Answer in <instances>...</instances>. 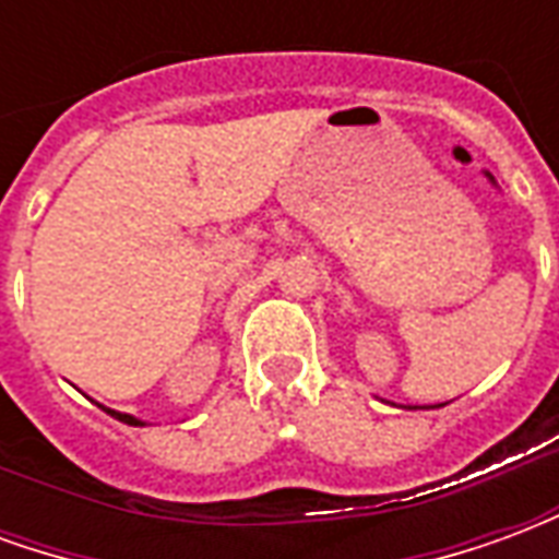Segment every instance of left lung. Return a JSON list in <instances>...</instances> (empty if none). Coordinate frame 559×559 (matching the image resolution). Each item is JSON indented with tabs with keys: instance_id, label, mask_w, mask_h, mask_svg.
<instances>
[{
	"instance_id": "obj_1",
	"label": "left lung",
	"mask_w": 559,
	"mask_h": 559,
	"mask_svg": "<svg viewBox=\"0 0 559 559\" xmlns=\"http://www.w3.org/2000/svg\"><path fill=\"white\" fill-rule=\"evenodd\" d=\"M437 407H443V404H437Z\"/></svg>"
}]
</instances>
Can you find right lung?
Instances as JSON below:
<instances>
[{
  "mask_svg": "<svg viewBox=\"0 0 559 559\" xmlns=\"http://www.w3.org/2000/svg\"><path fill=\"white\" fill-rule=\"evenodd\" d=\"M98 407H102V411H107V413H110V416H114V419L126 421V425H134V428H143V425H146V421H143V419H138V416H131V413H119V411H110V407H104V404H98Z\"/></svg>",
  "mask_w": 559,
  "mask_h": 559,
  "instance_id": "1",
  "label": "right lung"
}]
</instances>
